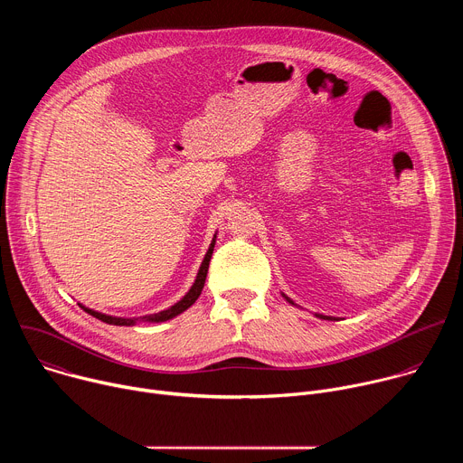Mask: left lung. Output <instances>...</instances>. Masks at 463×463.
<instances>
[{
    "mask_svg": "<svg viewBox=\"0 0 463 463\" xmlns=\"http://www.w3.org/2000/svg\"><path fill=\"white\" fill-rule=\"evenodd\" d=\"M286 298H288V297H286ZM288 302H291V300L288 298ZM291 304H293V302H291ZM317 317H320V318H329V320H332V317H324V315H317Z\"/></svg>",
    "mask_w": 463,
    "mask_h": 463,
    "instance_id": "obj_1",
    "label": "left lung"
}]
</instances>
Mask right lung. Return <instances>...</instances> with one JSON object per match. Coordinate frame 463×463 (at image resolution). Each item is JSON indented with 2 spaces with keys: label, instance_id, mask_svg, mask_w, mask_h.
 Masks as SVG:
<instances>
[{
  "label": "right lung",
  "instance_id": "right-lung-1",
  "mask_svg": "<svg viewBox=\"0 0 463 463\" xmlns=\"http://www.w3.org/2000/svg\"><path fill=\"white\" fill-rule=\"evenodd\" d=\"M214 243H216V240H213V243H211V247H209V250H207V254H205V258H203V261H202L200 273H197L195 282H194V286L190 288V291H188L177 304H174L172 307H168V309H165V311H159V313H154V315H148V317H143V320H148V322H165V320H170V318H174L175 315H179V313H183L184 309H188V307L197 300V297L202 295L203 286H205V279H207V271H209L211 256H213V250H214ZM82 309H84L86 313L93 315L95 318H99V320H102V322H108V324H115V326H134V324L139 320V318L109 317V315H104V313L88 309V307H84V306H82Z\"/></svg>",
  "mask_w": 463,
  "mask_h": 463
}]
</instances>
